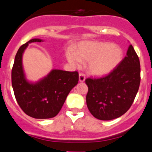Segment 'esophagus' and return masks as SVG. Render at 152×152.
<instances>
[{"instance_id":"esophagus-1","label":"esophagus","mask_w":152,"mask_h":152,"mask_svg":"<svg viewBox=\"0 0 152 152\" xmlns=\"http://www.w3.org/2000/svg\"><path fill=\"white\" fill-rule=\"evenodd\" d=\"M85 80V75L83 73H80L79 74V80H80V82H83Z\"/></svg>"}]
</instances>
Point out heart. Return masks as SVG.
I'll use <instances>...</instances> for the list:
<instances>
[{"instance_id": "1", "label": "heart", "mask_w": 152, "mask_h": 152, "mask_svg": "<svg viewBox=\"0 0 152 152\" xmlns=\"http://www.w3.org/2000/svg\"><path fill=\"white\" fill-rule=\"evenodd\" d=\"M123 50L111 42H85L77 46L76 53L72 50L66 52V58L74 66L80 61L88 62V70L98 76L111 72L123 59Z\"/></svg>"}]
</instances>
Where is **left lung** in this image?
I'll list each match as a JSON object with an SVG mask.
<instances>
[{
    "mask_svg": "<svg viewBox=\"0 0 152 152\" xmlns=\"http://www.w3.org/2000/svg\"><path fill=\"white\" fill-rule=\"evenodd\" d=\"M140 72L139 56L130 45L126 57L112 72L86 79V101L91 113L100 120H111L126 113L139 91Z\"/></svg>",
    "mask_w": 152,
    "mask_h": 152,
    "instance_id": "1",
    "label": "left lung"
}]
</instances>
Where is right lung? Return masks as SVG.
<instances>
[{
	"instance_id": "obj_1",
	"label": "right lung",
	"mask_w": 152,
	"mask_h": 152,
	"mask_svg": "<svg viewBox=\"0 0 152 152\" xmlns=\"http://www.w3.org/2000/svg\"><path fill=\"white\" fill-rule=\"evenodd\" d=\"M36 42L42 40H29L17 51L11 72L12 87L17 103L26 115L35 119H49L61 110L71 90L78 83L79 75L76 71L52 70L39 82H27L23 71L22 56L29 43Z\"/></svg>"
}]
</instances>
